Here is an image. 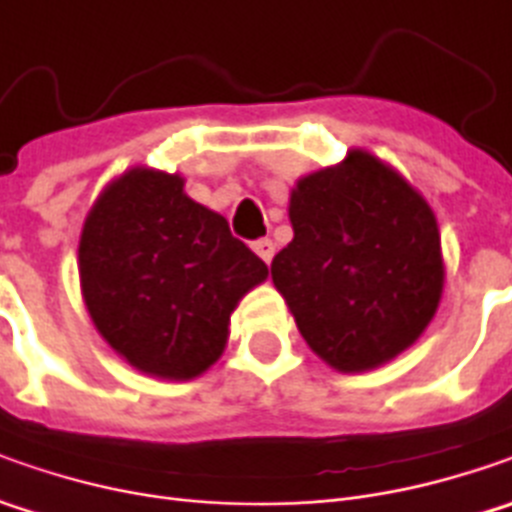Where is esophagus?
Segmentation results:
<instances>
[{
  "label": "esophagus",
  "mask_w": 512,
  "mask_h": 512,
  "mask_svg": "<svg viewBox=\"0 0 512 512\" xmlns=\"http://www.w3.org/2000/svg\"><path fill=\"white\" fill-rule=\"evenodd\" d=\"M253 250H256V256H259L262 262L270 265V259H273V253H276V245H273L270 239H256V242H253Z\"/></svg>",
  "instance_id": "esophagus-1"
}]
</instances>
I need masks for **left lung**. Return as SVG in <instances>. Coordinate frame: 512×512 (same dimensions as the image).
Wrapping results in <instances>:
<instances>
[{
    "label": "left lung",
    "mask_w": 512,
    "mask_h": 512,
    "mask_svg": "<svg viewBox=\"0 0 512 512\" xmlns=\"http://www.w3.org/2000/svg\"><path fill=\"white\" fill-rule=\"evenodd\" d=\"M293 242L270 276L310 350L339 373L396 359L433 322L442 236L422 193L367 150L290 190Z\"/></svg>",
    "instance_id": "8db88e82"
}]
</instances>
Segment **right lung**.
<instances>
[{
    "mask_svg": "<svg viewBox=\"0 0 512 512\" xmlns=\"http://www.w3.org/2000/svg\"><path fill=\"white\" fill-rule=\"evenodd\" d=\"M267 265L179 173L130 168L93 202L79 285L99 336L139 373L187 382L219 362L230 313Z\"/></svg>",
    "mask_w": 512,
    "mask_h": 512,
    "instance_id": "1",
    "label": "right lung"
}]
</instances>
